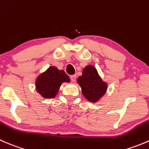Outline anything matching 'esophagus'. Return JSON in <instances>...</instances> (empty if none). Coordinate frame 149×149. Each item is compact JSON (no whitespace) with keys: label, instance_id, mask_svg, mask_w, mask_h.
<instances>
[{"label":"esophagus","instance_id":"obj_1","mask_svg":"<svg viewBox=\"0 0 149 149\" xmlns=\"http://www.w3.org/2000/svg\"><path fill=\"white\" fill-rule=\"evenodd\" d=\"M76 75H73V76H70V80L72 81V82L74 83L76 81Z\"/></svg>","mask_w":149,"mask_h":149}]
</instances>
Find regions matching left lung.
<instances>
[{
    "label": "left lung",
    "instance_id": "8db88e82",
    "mask_svg": "<svg viewBox=\"0 0 149 149\" xmlns=\"http://www.w3.org/2000/svg\"><path fill=\"white\" fill-rule=\"evenodd\" d=\"M78 84L81 88L82 94L88 101L97 102L106 93L107 84L102 80L97 69L93 65L86 66Z\"/></svg>",
    "mask_w": 149,
    "mask_h": 149
}]
</instances>
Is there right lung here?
Instances as JSON below:
<instances>
[{"label": "right lung", "mask_w": 149, "mask_h": 149, "mask_svg": "<svg viewBox=\"0 0 149 149\" xmlns=\"http://www.w3.org/2000/svg\"><path fill=\"white\" fill-rule=\"evenodd\" d=\"M64 82H70V78L65 71L58 70L55 66H50L37 78L36 90L44 98H54L58 94L61 84Z\"/></svg>", "instance_id": "1"}]
</instances>
